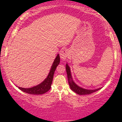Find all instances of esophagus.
<instances>
[{
  "label": "esophagus",
  "mask_w": 122,
  "mask_h": 122,
  "mask_svg": "<svg viewBox=\"0 0 122 122\" xmlns=\"http://www.w3.org/2000/svg\"><path fill=\"white\" fill-rule=\"evenodd\" d=\"M60 56L61 59L65 60L66 59L67 57L68 56V50H62L60 51Z\"/></svg>",
  "instance_id": "esophagus-1"
}]
</instances>
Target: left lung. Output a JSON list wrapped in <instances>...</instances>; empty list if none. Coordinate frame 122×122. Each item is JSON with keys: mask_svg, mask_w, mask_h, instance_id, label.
<instances>
[{"mask_svg": "<svg viewBox=\"0 0 122 122\" xmlns=\"http://www.w3.org/2000/svg\"><path fill=\"white\" fill-rule=\"evenodd\" d=\"M66 71L67 77H68V82H69L70 88H71V89H72L73 91L76 92V93H77V94L80 95H89L101 89V88H98V89H86L80 87V86H79V85H77L74 82L72 77V75H71V69H70V67L68 66V64H66Z\"/></svg>", "mask_w": 122, "mask_h": 122, "instance_id": "8db88e82", "label": "left lung"}]
</instances>
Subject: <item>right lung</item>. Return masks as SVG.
Here are the masks:
<instances>
[{"instance_id":"right-lung-1","label":"right lung","mask_w":122,"mask_h":122,"mask_svg":"<svg viewBox=\"0 0 122 122\" xmlns=\"http://www.w3.org/2000/svg\"><path fill=\"white\" fill-rule=\"evenodd\" d=\"M60 62V58L59 54H57L56 58L54 59L50 72L47 75V77L43 80V82L40 84L36 85L31 88H25L22 87H18L19 89L26 93H29L31 95H42L47 92L51 88V85L53 81V76L57 66L59 65Z\"/></svg>"}]
</instances>
